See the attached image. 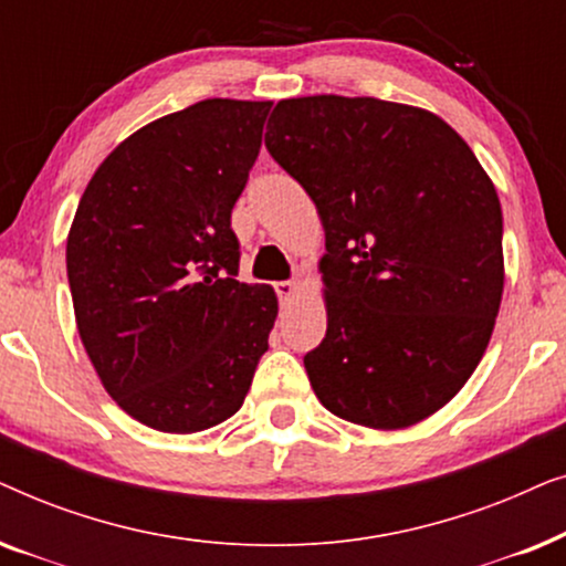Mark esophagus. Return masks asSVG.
<instances>
[{"label": "esophagus", "mask_w": 566, "mask_h": 566, "mask_svg": "<svg viewBox=\"0 0 566 566\" xmlns=\"http://www.w3.org/2000/svg\"><path fill=\"white\" fill-rule=\"evenodd\" d=\"M275 291H277V298H281V304H291L293 298L298 296V283L296 281H283V283H275Z\"/></svg>", "instance_id": "esophagus-1"}]
</instances>
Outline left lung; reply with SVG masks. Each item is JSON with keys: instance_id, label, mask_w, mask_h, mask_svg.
I'll return each mask as SVG.
<instances>
[{"instance_id": "left-lung-1", "label": "left lung", "mask_w": 566, "mask_h": 566, "mask_svg": "<svg viewBox=\"0 0 566 566\" xmlns=\"http://www.w3.org/2000/svg\"><path fill=\"white\" fill-rule=\"evenodd\" d=\"M265 146L314 200L327 335L304 366L332 415L405 430L474 374L505 289L497 190L436 113L376 97L275 105Z\"/></svg>"}]
</instances>
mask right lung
<instances>
[{
    "instance_id": "add662e5",
    "label": "right lung",
    "mask_w": 566,
    "mask_h": 566,
    "mask_svg": "<svg viewBox=\"0 0 566 566\" xmlns=\"http://www.w3.org/2000/svg\"><path fill=\"white\" fill-rule=\"evenodd\" d=\"M270 99H200L130 134L95 169L66 237L76 329L105 391L161 432L244 405L277 296L239 283L231 208Z\"/></svg>"
}]
</instances>
